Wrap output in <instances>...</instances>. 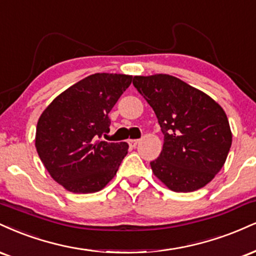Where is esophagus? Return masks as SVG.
I'll return each instance as SVG.
<instances>
[{"label": "esophagus", "mask_w": 256, "mask_h": 256, "mask_svg": "<svg viewBox=\"0 0 256 256\" xmlns=\"http://www.w3.org/2000/svg\"><path fill=\"white\" fill-rule=\"evenodd\" d=\"M128 144H129V146L132 147V148H135L138 144H139V140H136V139H130V140H128Z\"/></svg>", "instance_id": "obj_1"}]
</instances>
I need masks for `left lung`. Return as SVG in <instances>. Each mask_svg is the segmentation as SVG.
Listing matches in <instances>:
<instances>
[{
	"label": "left lung",
	"instance_id": "obj_1",
	"mask_svg": "<svg viewBox=\"0 0 256 256\" xmlns=\"http://www.w3.org/2000/svg\"><path fill=\"white\" fill-rule=\"evenodd\" d=\"M133 85L154 111L164 134L153 174L171 190L205 187L220 171L232 142L229 121L217 102L168 74L134 76Z\"/></svg>",
	"mask_w": 256,
	"mask_h": 256
}]
</instances>
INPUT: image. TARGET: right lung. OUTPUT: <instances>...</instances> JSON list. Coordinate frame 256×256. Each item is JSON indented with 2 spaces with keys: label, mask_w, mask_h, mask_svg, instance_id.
<instances>
[{
  "label": "right lung",
  "mask_w": 256,
  "mask_h": 256,
  "mask_svg": "<svg viewBox=\"0 0 256 256\" xmlns=\"http://www.w3.org/2000/svg\"><path fill=\"white\" fill-rule=\"evenodd\" d=\"M133 76L92 74L51 102L39 117L36 148L45 169L72 193L103 189L128 153L127 142L99 140L110 132L109 112Z\"/></svg>",
  "instance_id": "obj_1"
}]
</instances>
